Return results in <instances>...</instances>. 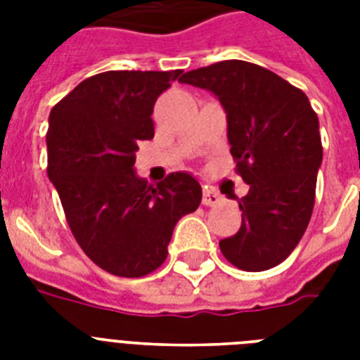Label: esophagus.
I'll list each match as a JSON object with an SVG mask.
<instances>
[{"label": "esophagus", "instance_id": "obj_1", "mask_svg": "<svg viewBox=\"0 0 360 360\" xmlns=\"http://www.w3.org/2000/svg\"><path fill=\"white\" fill-rule=\"evenodd\" d=\"M202 202H203V205H207V207H214V205H219V203L222 202V198H220L219 192L205 188V191H203Z\"/></svg>", "mask_w": 360, "mask_h": 360}]
</instances>
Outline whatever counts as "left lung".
<instances>
[{"mask_svg": "<svg viewBox=\"0 0 360 360\" xmlns=\"http://www.w3.org/2000/svg\"><path fill=\"white\" fill-rule=\"evenodd\" d=\"M179 82L219 97L236 172L250 185L239 200V231L220 240V252L243 271L276 267L299 245L312 217L323 158L318 114L299 87L240 59L191 70Z\"/></svg>", "mask_w": 360, "mask_h": 360, "instance_id": "left-lung-1", "label": "left lung"}]
</instances>
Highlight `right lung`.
I'll use <instances>...</instances> for the list:
<instances>
[{
    "label": "right lung",
    "instance_id": "right-lung-1",
    "mask_svg": "<svg viewBox=\"0 0 360 360\" xmlns=\"http://www.w3.org/2000/svg\"><path fill=\"white\" fill-rule=\"evenodd\" d=\"M181 70H108L89 76L50 112L48 177L86 256L106 273L140 278L168 256L181 217L202 186L169 174L157 186L136 177L138 141L151 140L153 106Z\"/></svg>",
    "mask_w": 360,
    "mask_h": 360
}]
</instances>
